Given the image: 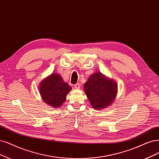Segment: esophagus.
Listing matches in <instances>:
<instances>
[{
    "label": "esophagus",
    "mask_w": 159,
    "mask_h": 159,
    "mask_svg": "<svg viewBox=\"0 0 159 159\" xmlns=\"http://www.w3.org/2000/svg\"><path fill=\"white\" fill-rule=\"evenodd\" d=\"M75 89H80V84H79V83H77V84H75Z\"/></svg>",
    "instance_id": "obj_1"
}]
</instances>
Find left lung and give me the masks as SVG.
Instances as JSON below:
<instances>
[{
    "mask_svg": "<svg viewBox=\"0 0 159 159\" xmlns=\"http://www.w3.org/2000/svg\"><path fill=\"white\" fill-rule=\"evenodd\" d=\"M84 89L92 107L99 110L113 103L117 93V84L100 72H97L88 79Z\"/></svg>",
    "mask_w": 159,
    "mask_h": 159,
    "instance_id": "obj_1",
    "label": "left lung"
}]
</instances>
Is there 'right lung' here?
Segmentation results:
<instances>
[{
  "label": "right lung",
  "instance_id": "1",
  "mask_svg": "<svg viewBox=\"0 0 159 159\" xmlns=\"http://www.w3.org/2000/svg\"><path fill=\"white\" fill-rule=\"evenodd\" d=\"M70 90L71 88L63 82L60 75L56 73H52L43 79L39 85L40 94L43 101L55 108L60 107L66 101Z\"/></svg>",
  "mask_w": 159,
  "mask_h": 159
}]
</instances>
